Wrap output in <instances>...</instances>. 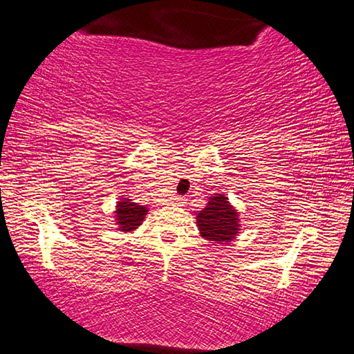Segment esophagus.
Instances as JSON below:
<instances>
[{"mask_svg": "<svg viewBox=\"0 0 354 354\" xmlns=\"http://www.w3.org/2000/svg\"><path fill=\"white\" fill-rule=\"evenodd\" d=\"M185 201H187V199H185L183 196H176V204H178V205H183Z\"/></svg>", "mask_w": 354, "mask_h": 354, "instance_id": "obj_1", "label": "esophagus"}]
</instances>
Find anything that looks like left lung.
I'll list each match as a JSON object with an SVG mask.
<instances>
[{"label":"left lung","mask_w":354,"mask_h":354,"mask_svg":"<svg viewBox=\"0 0 354 354\" xmlns=\"http://www.w3.org/2000/svg\"><path fill=\"white\" fill-rule=\"evenodd\" d=\"M201 236L215 243H226L236 239L241 230L239 212L225 194H215L205 207L196 215Z\"/></svg>","instance_id":"1"}]
</instances>
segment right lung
<instances>
[{
  "label": "right lung",
  "mask_w": 354,
  "mask_h": 354,
  "mask_svg": "<svg viewBox=\"0 0 354 354\" xmlns=\"http://www.w3.org/2000/svg\"><path fill=\"white\" fill-rule=\"evenodd\" d=\"M147 212H149V209L144 207V205H139L138 203H133L131 199L123 198L120 203H117V230L123 232L138 230V226H140V223L144 221Z\"/></svg>",
  "instance_id": "add662e5"
}]
</instances>
